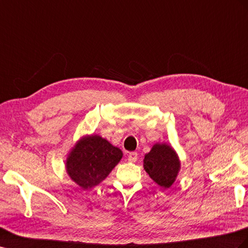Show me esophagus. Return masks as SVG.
I'll return each mask as SVG.
<instances>
[{"mask_svg":"<svg viewBox=\"0 0 248 248\" xmlns=\"http://www.w3.org/2000/svg\"><path fill=\"white\" fill-rule=\"evenodd\" d=\"M137 159H138V153L137 152H130L128 155V162L135 163Z\"/></svg>","mask_w":248,"mask_h":248,"instance_id":"obj_1","label":"esophagus"}]
</instances>
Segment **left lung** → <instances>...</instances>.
Returning a JSON list of instances; mask_svg holds the SVG:
<instances>
[{
    "mask_svg": "<svg viewBox=\"0 0 248 248\" xmlns=\"http://www.w3.org/2000/svg\"><path fill=\"white\" fill-rule=\"evenodd\" d=\"M145 171L150 178L164 189L175 183L180 171V159L170 144L155 143L143 159Z\"/></svg>",
    "mask_w": 248,
    "mask_h": 248,
    "instance_id": "1",
    "label": "left lung"
}]
</instances>
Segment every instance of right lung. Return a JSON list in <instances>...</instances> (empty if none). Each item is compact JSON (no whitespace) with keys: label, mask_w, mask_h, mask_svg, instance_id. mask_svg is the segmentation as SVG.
I'll use <instances>...</instances> for the list:
<instances>
[{"label":"right lung","mask_w":248,"mask_h":248,"mask_svg":"<svg viewBox=\"0 0 248 248\" xmlns=\"http://www.w3.org/2000/svg\"><path fill=\"white\" fill-rule=\"evenodd\" d=\"M123 157L122 150L99 135H85L70 149L65 159L69 177L83 190L98 186Z\"/></svg>","instance_id":"1"}]
</instances>
